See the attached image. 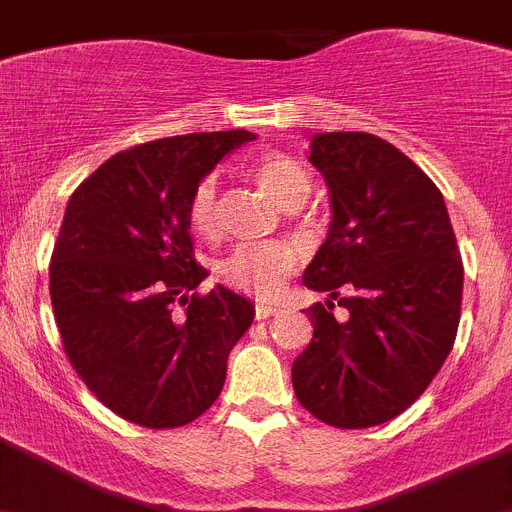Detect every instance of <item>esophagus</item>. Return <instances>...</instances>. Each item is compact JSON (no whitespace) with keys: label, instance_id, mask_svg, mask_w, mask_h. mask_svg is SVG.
<instances>
[{"label":"esophagus","instance_id":"esophagus-1","mask_svg":"<svg viewBox=\"0 0 512 512\" xmlns=\"http://www.w3.org/2000/svg\"><path fill=\"white\" fill-rule=\"evenodd\" d=\"M274 312H279L277 305H269V302H259V305H256V320H266L269 315H274Z\"/></svg>","mask_w":512,"mask_h":512}]
</instances>
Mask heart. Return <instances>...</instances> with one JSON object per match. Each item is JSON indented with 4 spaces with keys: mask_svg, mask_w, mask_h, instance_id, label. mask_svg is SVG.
<instances>
[{
    "mask_svg": "<svg viewBox=\"0 0 512 512\" xmlns=\"http://www.w3.org/2000/svg\"><path fill=\"white\" fill-rule=\"evenodd\" d=\"M251 174L261 189L282 207H297L310 194V174L297 158L279 151H264L251 161ZM187 223L197 235H215L220 230V194L215 176H205L194 184L187 200ZM297 261L289 243H243L228 253L220 264V274L230 287L251 295H274Z\"/></svg>",
    "mask_w": 512,
    "mask_h": 512,
    "instance_id": "heart-1",
    "label": "heart"
}]
</instances>
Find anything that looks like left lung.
Returning a JSON list of instances; mask_svg holds the SVG:
<instances>
[{
    "mask_svg": "<svg viewBox=\"0 0 512 512\" xmlns=\"http://www.w3.org/2000/svg\"><path fill=\"white\" fill-rule=\"evenodd\" d=\"M330 192V230L302 282L332 300L307 307L312 341L292 364L302 408L336 428H369L408 410L454 346L464 266L436 184L372 133L312 135ZM346 283L348 298H338Z\"/></svg>",
    "mask_w": 512,
    "mask_h": 512,
    "instance_id": "obj_1",
    "label": "left lung"
}]
</instances>
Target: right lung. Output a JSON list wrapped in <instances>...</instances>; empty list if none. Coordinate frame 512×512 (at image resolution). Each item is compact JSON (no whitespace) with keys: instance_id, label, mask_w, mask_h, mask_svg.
Listing matches in <instances>:
<instances>
[{"instance_id":"obj_1","label":"right lung","mask_w":512,"mask_h":512,"mask_svg":"<svg viewBox=\"0 0 512 512\" xmlns=\"http://www.w3.org/2000/svg\"><path fill=\"white\" fill-rule=\"evenodd\" d=\"M253 138L225 130L140 143L71 194L51 256L53 315L81 382L122 420L179 428L223 390L253 305L220 284L194 292L207 269L194 259L187 200Z\"/></svg>"}]
</instances>
